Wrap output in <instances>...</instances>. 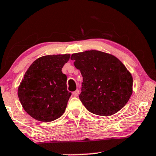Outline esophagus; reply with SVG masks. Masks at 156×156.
<instances>
[{"instance_id": "esophagus-1", "label": "esophagus", "mask_w": 156, "mask_h": 156, "mask_svg": "<svg viewBox=\"0 0 156 156\" xmlns=\"http://www.w3.org/2000/svg\"><path fill=\"white\" fill-rule=\"evenodd\" d=\"M78 94H79V90L77 89L76 90H75L74 92H73V95L74 96H78Z\"/></svg>"}]
</instances>
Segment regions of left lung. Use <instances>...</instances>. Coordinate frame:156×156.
<instances>
[{"label": "left lung", "mask_w": 156, "mask_h": 156, "mask_svg": "<svg viewBox=\"0 0 156 156\" xmlns=\"http://www.w3.org/2000/svg\"><path fill=\"white\" fill-rule=\"evenodd\" d=\"M70 59L83 78L79 98L87 110L108 117L126 105L133 94V79L119 59L94 50L74 53Z\"/></svg>", "instance_id": "left-lung-1"}]
</instances>
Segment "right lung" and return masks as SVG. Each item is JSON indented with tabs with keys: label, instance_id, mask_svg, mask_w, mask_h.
<instances>
[{
	"label": "right lung",
	"instance_id": "add662e5",
	"mask_svg": "<svg viewBox=\"0 0 156 156\" xmlns=\"http://www.w3.org/2000/svg\"><path fill=\"white\" fill-rule=\"evenodd\" d=\"M70 54L45 55L37 59L25 73L18 96L26 112L34 119L50 122L63 114L71 93L62 68Z\"/></svg>",
	"mask_w": 156,
	"mask_h": 156
}]
</instances>
